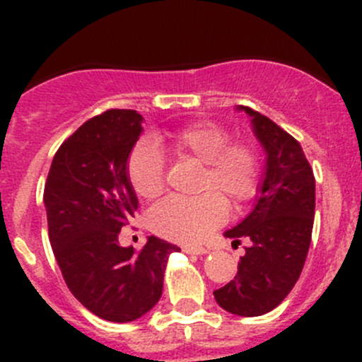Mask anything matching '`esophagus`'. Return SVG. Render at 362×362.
<instances>
[{
	"label": "esophagus",
	"instance_id": "34e87169",
	"mask_svg": "<svg viewBox=\"0 0 362 362\" xmlns=\"http://www.w3.org/2000/svg\"><path fill=\"white\" fill-rule=\"evenodd\" d=\"M184 252L185 254H192V255H203V254H208V249H204V247H199V245H185Z\"/></svg>",
	"mask_w": 362,
	"mask_h": 362
}]
</instances>
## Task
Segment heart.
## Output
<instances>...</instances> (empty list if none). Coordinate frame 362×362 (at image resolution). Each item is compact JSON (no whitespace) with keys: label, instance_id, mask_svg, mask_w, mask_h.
Segmentation results:
<instances>
[{"label":"heart","instance_id":"1","mask_svg":"<svg viewBox=\"0 0 362 362\" xmlns=\"http://www.w3.org/2000/svg\"><path fill=\"white\" fill-rule=\"evenodd\" d=\"M159 148L177 159L202 166L196 198H170L148 211L154 233L182 243L202 242L228 215V206L245 204L259 184V156L245 141L231 144L228 129L199 122L173 133L156 134L154 144L141 141L127 160V178L140 198L154 199L164 189V160Z\"/></svg>","mask_w":362,"mask_h":362}]
</instances>
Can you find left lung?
<instances>
[{"label": "left lung", "mask_w": 362, "mask_h": 362, "mask_svg": "<svg viewBox=\"0 0 362 362\" xmlns=\"http://www.w3.org/2000/svg\"><path fill=\"white\" fill-rule=\"evenodd\" d=\"M250 117L264 151V171L250 214L224 233L238 245L249 240L235 280L214 291L226 312L257 317L272 312L301 275L315 215V178L301 145L268 117L236 107Z\"/></svg>", "instance_id": "8db88e82"}]
</instances>
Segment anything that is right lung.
Wrapping results in <instances>:
<instances>
[{
	"label": "right lung",
	"instance_id": "add662e5",
	"mask_svg": "<svg viewBox=\"0 0 362 362\" xmlns=\"http://www.w3.org/2000/svg\"><path fill=\"white\" fill-rule=\"evenodd\" d=\"M144 117L108 110L83 122L56 152L43 204L49 238L71 294L100 319L131 322L154 308L177 245L148 236L141 252L119 233L138 208L127 160Z\"/></svg>",
	"mask_w": 362,
	"mask_h": 362
}]
</instances>
